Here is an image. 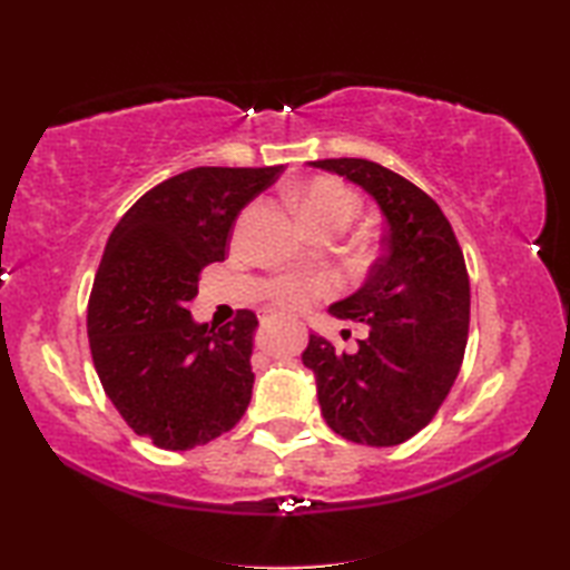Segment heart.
<instances>
[{
    "label": "heart",
    "instance_id": "1",
    "mask_svg": "<svg viewBox=\"0 0 570 570\" xmlns=\"http://www.w3.org/2000/svg\"><path fill=\"white\" fill-rule=\"evenodd\" d=\"M296 213L308 233H343L360 213V196L345 184L328 176L311 178L296 188ZM333 282L323 274L313 276H278L272 284V298L282 308L301 311L313 298L328 296Z\"/></svg>",
    "mask_w": 570,
    "mask_h": 570
}]
</instances>
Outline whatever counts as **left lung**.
Segmentation results:
<instances>
[{
	"label": "left lung",
	"instance_id": "left-lung-1",
	"mask_svg": "<svg viewBox=\"0 0 570 570\" xmlns=\"http://www.w3.org/2000/svg\"><path fill=\"white\" fill-rule=\"evenodd\" d=\"M308 164L370 193L386 233L367 282L328 308L365 328L357 347L347 353L311 335L301 360L316 377L321 414L337 435L399 445L435 416L463 362L470 325L463 249L439 203L404 176L367 159Z\"/></svg>",
	"mask_w": 570,
	"mask_h": 570
}]
</instances>
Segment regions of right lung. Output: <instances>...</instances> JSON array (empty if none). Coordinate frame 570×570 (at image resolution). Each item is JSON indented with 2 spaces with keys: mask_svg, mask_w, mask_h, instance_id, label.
I'll list each match as a JSON object with an SVG mask.
<instances>
[{
  "mask_svg": "<svg viewBox=\"0 0 570 570\" xmlns=\"http://www.w3.org/2000/svg\"><path fill=\"white\" fill-rule=\"evenodd\" d=\"M282 171L190 168L144 193L107 239L88 304L95 372L127 426L164 451L205 445L249 406L257 316L217 328L188 306L239 210Z\"/></svg>",
  "mask_w": 570,
  "mask_h": 570,
  "instance_id": "right-lung-1",
  "label": "right lung"
}]
</instances>
